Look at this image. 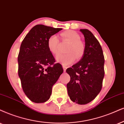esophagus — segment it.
Returning <instances> with one entry per match:
<instances>
[{"label":"esophagus","instance_id":"obj_1","mask_svg":"<svg viewBox=\"0 0 124 124\" xmlns=\"http://www.w3.org/2000/svg\"><path fill=\"white\" fill-rule=\"evenodd\" d=\"M62 67H63V71H64V72H65V71H66V70L67 67L65 65H62Z\"/></svg>","mask_w":124,"mask_h":124}]
</instances>
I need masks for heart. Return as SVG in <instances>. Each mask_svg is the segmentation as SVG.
Returning <instances> with one entry per match:
<instances>
[{"label": "heart", "instance_id": "obj_1", "mask_svg": "<svg viewBox=\"0 0 124 124\" xmlns=\"http://www.w3.org/2000/svg\"><path fill=\"white\" fill-rule=\"evenodd\" d=\"M61 39L63 42L69 43L66 49L67 53L60 54L57 57V60L64 65L73 63L76 59L82 58L85 51V45L81 40L80 36L77 32L72 30L66 31L61 34ZM47 47L50 53L54 55L59 53V40L57 35H53L48 38Z\"/></svg>", "mask_w": 124, "mask_h": 124}]
</instances>
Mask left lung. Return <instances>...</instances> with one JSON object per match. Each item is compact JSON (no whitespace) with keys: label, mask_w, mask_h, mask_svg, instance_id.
<instances>
[{"label":"left lung","mask_w":124,"mask_h":124,"mask_svg":"<svg viewBox=\"0 0 124 124\" xmlns=\"http://www.w3.org/2000/svg\"><path fill=\"white\" fill-rule=\"evenodd\" d=\"M85 42V51L78 63L67 69L70 76L67 84L68 95L73 102L86 104L94 99L102 86L104 56L99 42L87 29H81Z\"/></svg>","instance_id":"left-lung-1"}]
</instances>
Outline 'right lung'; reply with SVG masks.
<instances>
[{
  "instance_id": "obj_1",
  "label": "right lung",
  "mask_w": 124,
  "mask_h": 124,
  "mask_svg": "<svg viewBox=\"0 0 124 124\" xmlns=\"http://www.w3.org/2000/svg\"><path fill=\"white\" fill-rule=\"evenodd\" d=\"M62 29L37 24L22 42L18 57V75L23 90L31 101L43 103L49 99L53 86L63 70L48 50L50 36Z\"/></svg>"
}]
</instances>
